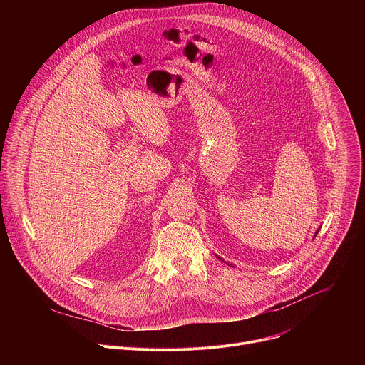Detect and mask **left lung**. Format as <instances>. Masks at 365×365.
Masks as SVG:
<instances>
[{"instance_id":"left-lung-1","label":"left lung","mask_w":365,"mask_h":365,"mask_svg":"<svg viewBox=\"0 0 365 365\" xmlns=\"http://www.w3.org/2000/svg\"><path fill=\"white\" fill-rule=\"evenodd\" d=\"M318 232H319V230H318V231H317V234H315V237H317V235H318Z\"/></svg>"}]
</instances>
